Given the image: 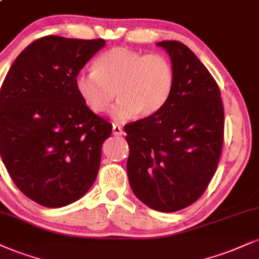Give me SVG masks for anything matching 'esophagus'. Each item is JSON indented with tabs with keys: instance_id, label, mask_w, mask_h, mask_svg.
I'll list each match as a JSON object with an SVG mask.
<instances>
[{
	"instance_id": "1",
	"label": "esophagus",
	"mask_w": 259,
	"mask_h": 259,
	"mask_svg": "<svg viewBox=\"0 0 259 259\" xmlns=\"http://www.w3.org/2000/svg\"><path fill=\"white\" fill-rule=\"evenodd\" d=\"M112 132H113L114 136H121L124 134L123 129H121V126L117 125V124H113V126H112Z\"/></svg>"
}]
</instances>
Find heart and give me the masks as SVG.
Masks as SVG:
<instances>
[{
	"label": "heart",
	"instance_id": "b5f03b06",
	"mask_svg": "<svg viewBox=\"0 0 259 259\" xmlns=\"http://www.w3.org/2000/svg\"><path fill=\"white\" fill-rule=\"evenodd\" d=\"M175 84L170 59L159 53L117 47L95 60L94 70H82L74 85L84 104L95 113L110 107L114 96L119 98L111 116L124 123L138 114L151 117L164 107Z\"/></svg>",
	"mask_w": 259,
	"mask_h": 259
}]
</instances>
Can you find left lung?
<instances>
[{
  "instance_id": "1",
  "label": "left lung",
  "mask_w": 259,
  "mask_h": 259,
  "mask_svg": "<svg viewBox=\"0 0 259 259\" xmlns=\"http://www.w3.org/2000/svg\"><path fill=\"white\" fill-rule=\"evenodd\" d=\"M175 72L170 99L159 112L124 126L134 194L160 212L197 201L222 152L224 112L216 80L188 47L161 40Z\"/></svg>"
}]
</instances>
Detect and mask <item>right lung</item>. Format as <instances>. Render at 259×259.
Here are the masks:
<instances>
[{
  "label": "right lung",
  "instance_id": "1",
  "mask_svg": "<svg viewBox=\"0 0 259 259\" xmlns=\"http://www.w3.org/2000/svg\"><path fill=\"white\" fill-rule=\"evenodd\" d=\"M105 40L46 36L18 55L0 90V154L23 194L46 207L82 198L98 176L112 124L74 79Z\"/></svg>",
  "mask_w": 259,
  "mask_h": 259
}]
</instances>
